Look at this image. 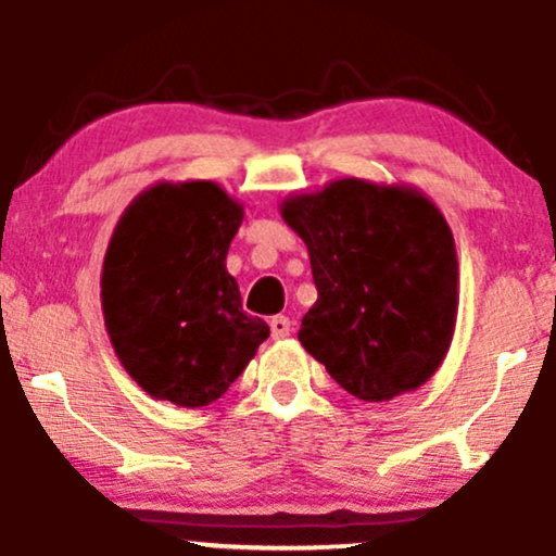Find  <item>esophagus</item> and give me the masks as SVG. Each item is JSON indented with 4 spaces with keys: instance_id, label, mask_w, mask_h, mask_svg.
<instances>
[{
    "instance_id": "34e87169",
    "label": "esophagus",
    "mask_w": 556,
    "mask_h": 556,
    "mask_svg": "<svg viewBox=\"0 0 556 556\" xmlns=\"http://www.w3.org/2000/svg\"><path fill=\"white\" fill-rule=\"evenodd\" d=\"M269 327H271V340H285V337L290 334L292 324L287 316H274L269 321Z\"/></svg>"
}]
</instances>
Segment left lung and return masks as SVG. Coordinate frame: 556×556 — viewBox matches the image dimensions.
Wrapping results in <instances>:
<instances>
[{"label":"left lung","instance_id":"left-lung-1","mask_svg":"<svg viewBox=\"0 0 556 556\" xmlns=\"http://www.w3.org/2000/svg\"><path fill=\"white\" fill-rule=\"evenodd\" d=\"M279 214L305 242L318 290L298 340L344 392L387 402L439 371L455 337L460 274L452 229L407 182L340 177Z\"/></svg>","mask_w":556,"mask_h":556}]
</instances>
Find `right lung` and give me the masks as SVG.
<instances>
[{
    "mask_svg": "<svg viewBox=\"0 0 556 556\" xmlns=\"http://www.w3.org/2000/svg\"><path fill=\"white\" fill-rule=\"evenodd\" d=\"M242 203L212 180H162L127 203L101 266V311L119 363L154 400H219L269 337L227 271Z\"/></svg>",
    "mask_w": 556,
    "mask_h": 556,
    "instance_id": "right-lung-1",
    "label": "right lung"
}]
</instances>
